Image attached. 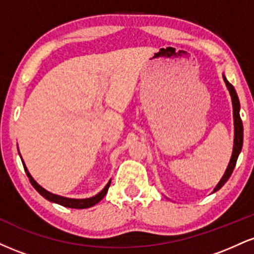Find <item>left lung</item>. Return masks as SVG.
<instances>
[{
	"label": "left lung",
	"instance_id": "1",
	"mask_svg": "<svg viewBox=\"0 0 254 254\" xmlns=\"http://www.w3.org/2000/svg\"><path fill=\"white\" fill-rule=\"evenodd\" d=\"M223 80L226 82L227 88L229 90V94L232 97V104H233V116H234V147H233V154L230 157V161L227 167L226 172H224L223 177L221 178V180L218 182L216 188L214 189V192L220 190L221 188L227 183V180L229 179V177L232 176L233 171H234L235 165H237V160L240 154L241 148H243V142H244V127H243V121L240 118V103H239V98L237 92H235L234 87L228 82L226 76L223 75Z\"/></svg>",
	"mask_w": 254,
	"mask_h": 254
}]
</instances>
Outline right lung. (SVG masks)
Instances as JSON below:
<instances>
[{
  "label": "right lung",
  "instance_id": "obj_1",
  "mask_svg": "<svg viewBox=\"0 0 254 254\" xmlns=\"http://www.w3.org/2000/svg\"><path fill=\"white\" fill-rule=\"evenodd\" d=\"M20 154V153H19ZM21 161H22V165H24V168H25V172L26 174H27L28 179H30V182L32 184V186H33L36 190L39 192L42 196L45 198V199L50 200V202H54V203H57L60 204V205H63V206H66V208H72V209H86V208H90V206L95 205V204L100 202L103 198L106 196L107 191H109V188H110V184H111V180L109 183H107V185L105 186V188L99 192L98 194H95V196L90 197V198H83V199H76V198H66V197H62V196H58V194H55V193H51V192L46 191L45 189L42 188V186L38 184L36 180L32 178V176L30 174V172H28L27 167L25 166V162L24 160H22L21 157Z\"/></svg>",
  "mask_w": 254,
  "mask_h": 254
}]
</instances>
